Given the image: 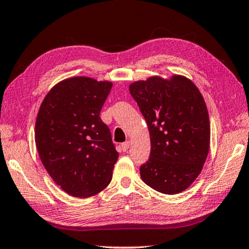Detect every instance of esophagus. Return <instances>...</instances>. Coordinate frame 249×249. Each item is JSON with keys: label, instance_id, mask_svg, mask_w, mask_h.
Wrapping results in <instances>:
<instances>
[{"label": "esophagus", "instance_id": "esophagus-1", "mask_svg": "<svg viewBox=\"0 0 249 249\" xmlns=\"http://www.w3.org/2000/svg\"><path fill=\"white\" fill-rule=\"evenodd\" d=\"M130 147V142L129 141H125V142H124L123 144H121V149H123L124 152H126Z\"/></svg>", "mask_w": 249, "mask_h": 249}]
</instances>
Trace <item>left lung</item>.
<instances>
[{"label": "left lung", "mask_w": 249, "mask_h": 249, "mask_svg": "<svg viewBox=\"0 0 249 249\" xmlns=\"http://www.w3.org/2000/svg\"><path fill=\"white\" fill-rule=\"evenodd\" d=\"M151 135V154L141 178L155 191L178 194L203 169L209 152L208 110L195 84L182 76L151 77L130 84Z\"/></svg>", "instance_id": "8db88e82"}]
</instances>
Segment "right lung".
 Returning a JSON list of instances; mask_svg holds the SVG:
<instances>
[{"instance_id":"right-lung-1","label":"right lung","mask_w":249,"mask_h":249,"mask_svg":"<svg viewBox=\"0 0 249 249\" xmlns=\"http://www.w3.org/2000/svg\"><path fill=\"white\" fill-rule=\"evenodd\" d=\"M112 83L73 77L46 94L36 121V145L46 171L74 197L109 184L119 154L100 114Z\"/></svg>"}]
</instances>
